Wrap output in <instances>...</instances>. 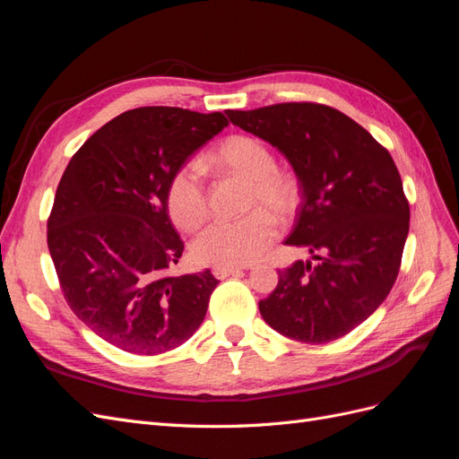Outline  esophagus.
<instances>
[{
  "mask_svg": "<svg viewBox=\"0 0 459 459\" xmlns=\"http://www.w3.org/2000/svg\"><path fill=\"white\" fill-rule=\"evenodd\" d=\"M245 268H214L212 273L214 277H218V280H226V277H231V275H239Z\"/></svg>",
  "mask_w": 459,
  "mask_h": 459,
  "instance_id": "esophagus-1",
  "label": "esophagus"
}]
</instances>
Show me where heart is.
Listing matches in <instances>:
<instances>
[{
	"mask_svg": "<svg viewBox=\"0 0 459 459\" xmlns=\"http://www.w3.org/2000/svg\"><path fill=\"white\" fill-rule=\"evenodd\" d=\"M211 160L251 182L247 208H256L238 220H218L204 228L191 245L197 262L216 268H238L258 260L277 238V221L293 216L299 204L297 179L277 172L272 151L248 135L221 142ZM166 206L179 230H197L208 216L203 170L186 162L172 174L166 187Z\"/></svg>",
	"mask_w": 459,
	"mask_h": 459,
	"instance_id": "obj_1",
	"label": "heart"
}]
</instances>
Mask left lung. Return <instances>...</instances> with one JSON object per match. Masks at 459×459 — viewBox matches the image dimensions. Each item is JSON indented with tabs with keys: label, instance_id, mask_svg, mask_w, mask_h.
Wrapping results in <instances>:
<instances>
[{
	"label": "left lung",
	"instance_id": "left-lung-1",
	"mask_svg": "<svg viewBox=\"0 0 459 459\" xmlns=\"http://www.w3.org/2000/svg\"><path fill=\"white\" fill-rule=\"evenodd\" d=\"M226 115L293 166L302 203L285 245L307 247L317 260L277 272V287L258 302L264 322L300 342L346 335L391 293L408 238L410 204L391 152L327 105L280 103Z\"/></svg>",
	"mask_w": 459,
	"mask_h": 459
}]
</instances>
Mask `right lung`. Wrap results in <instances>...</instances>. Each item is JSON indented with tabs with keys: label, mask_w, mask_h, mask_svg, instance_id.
Segmentation results:
<instances>
[{
	"label": "right lung",
	"mask_w": 459,
	"mask_h": 459,
	"mask_svg": "<svg viewBox=\"0 0 459 459\" xmlns=\"http://www.w3.org/2000/svg\"><path fill=\"white\" fill-rule=\"evenodd\" d=\"M228 126L221 113L179 107L126 110L68 162L48 220V247L68 307L120 351L155 356L203 324L218 280L174 273L184 241L166 187L172 174Z\"/></svg>",
	"instance_id": "right-lung-1"
}]
</instances>
